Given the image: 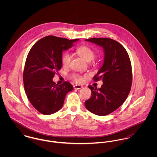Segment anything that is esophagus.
I'll return each instance as SVG.
<instances>
[{"label": "esophagus", "instance_id": "34e87169", "mask_svg": "<svg viewBox=\"0 0 157 157\" xmlns=\"http://www.w3.org/2000/svg\"><path fill=\"white\" fill-rule=\"evenodd\" d=\"M82 88H83L82 86L78 85H75L74 86V88L75 89V90H80V89H82Z\"/></svg>", "mask_w": 157, "mask_h": 157}]
</instances>
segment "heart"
Listing matches in <instances>:
<instances>
[{"label": "heart", "instance_id": "heart-1", "mask_svg": "<svg viewBox=\"0 0 157 157\" xmlns=\"http://www.w3.org/2000/svg\"><path fill=\"white\" fill-rule=\"evenodd\" d=\"M77 53L86 62H90L94 59L95 57V52L90 48V46L86 45H83L78 47L77 49ZM71 54L65 52L63 54L62 56V63L64 66H68L70 64L71 60ZM72 79L77 83H82L83 82V77L78 74H74L71 75Z\"/></svg>", "mask_w": 157, "mask_h": 157}]
</instances>
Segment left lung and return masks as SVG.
Masks as SVG:
<instances>
[{
  "label": "left lung",
  "instance_id": "8db88e82",
  "mask_svg": "<svg viewBox=\"0 0 157 157\" xmlns=\"http://www.w3.org/2000/svg\"><path fill=\"white\" fill-rule=\"evenodd\" d=\"M86 41L103 48L104 62L94 80H102L100 88L88 86L91 97L85 101L86 108L92 113L105 116L118 109L127 98L132 82V67L125 48L109 38H91Z\"/></svg>",
  "mask_w": 157,
  "mask_h": 157
}]
</instances>
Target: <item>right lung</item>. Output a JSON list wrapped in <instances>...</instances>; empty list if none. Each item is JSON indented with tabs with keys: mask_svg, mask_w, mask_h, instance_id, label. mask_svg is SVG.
<instances>
[{
	"mask_svg": "<svg viewBox=\"0 0 157 157\" xmlns=\"http://www.w3.org/2000/svg\"><path fill=\"white\" fill-rule=\"evenodd\" d=\"M78 40L48 36L33 45L28 54L23 74L25 93L34 108L44 115L59 111L67 94L73 90L70 83L58 85L52 78L62 66V52Z\"/></svg>",
	"mask_w": 157,
	"mask_h": 157,
	"instance_id": "right-lung-1",
	"label": "right lung"
}]
</instances>
